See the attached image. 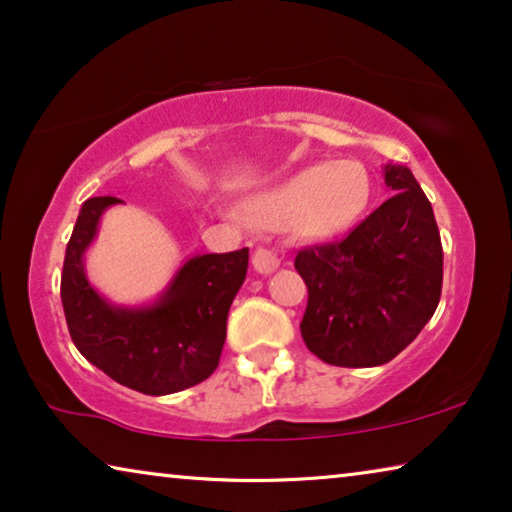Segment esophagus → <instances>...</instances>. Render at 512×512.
Instances as JSON below:
<instances>
[{
  "label": "esophagus",
  "instance_id": "esophagus-1",
  "mask_svg": "<svg viewBox=\"0 0 512 512\" xmlns=\"http://www.w3.org/2000/svg\"><path fill=\"white\" fill-rule=\"evenodd\" d=\"M282 257L271 248H257L253 255V266L259 273H273L280 266Z\"/></svg>",
  "mask_w": 512,
  "mask_h": 512
}]
</instances>
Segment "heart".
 <instances>
[{
	"label": "heart",
	"mask_w": 512,
	"mask_h": 512,
	"mask_svg": "<svg viewBox=\"0 0 512 512\" xmlns=\"http://www.w3.org/2000/svg\"><path fill=\"white\" fill-rule=\"evenodd\" d=\"M370 197V179L354 160L315 163L246 204L250 223L282 230L296 225L305 236H333L356 223Z\"/></svg>",
	"instance_id": "obj_1"
}]
</instances>
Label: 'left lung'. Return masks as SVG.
Masks as SVG:
<instances>
[{"instance_id":"1","label":"left lung","mask_w":512,"mask_h":512,"mask_svg":"<svg viewBox=\"0 0 512 512\" xmlns=\"http://www.w3.org/2000/svg\"><path fill=\"white\" fill-rule=\"evenodd\" d=\"M393 195L342 241L299 250L308 287L301 335L329 365L375 368L411 345L439 305L444 250L409 167H384Z\"/></svg>"}]
</instances>
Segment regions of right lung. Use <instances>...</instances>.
<instances>
[{
    "instance_id": "obj_1",
    "label": "right lung",
    "mask_w": 512,
    "mask_h": 512,
    "mask_svg": "<svg viewBox=\"0 0 512 512\" xmlns=\"http://www.w3.org/2000/svg\"><path fill=\"white\" fill-rule=\"evenodd\" d=\"M119 202L91 197L80 209L61 271L68 333L78 352L117 384L144 395H170L218 368L227 312L246 280L248 248L190 257L156 303L119 308L89 285L82 262L103 211Z\"/></svg>"
}]
</instances>
